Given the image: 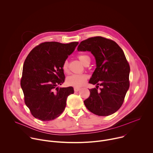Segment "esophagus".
<instances>
[{
  "label": "esophagus",
  "instance_id": "esophagus-1",
  "mask_svg": "<svg viewBox=\"0 0 153 153\" xmlns=\"http://www.w3.org/2000/svg\"><path fill=\"white\" fill-rule=\"evenodd\" d=\"M74 90L75 91H78L80 90V88H78V87H74Z\"/></svg>",
  "mask_w": 153,
  "mask_h": 153
}]
</instances>
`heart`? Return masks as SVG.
<instances>
[{"instance_id": "heart-1", "label": "heart", "mask_w": 153, "mask_h": 153, "mask_svg": "<svg viewBox=\"0 0 153 153\" xmlns=\"http://www.w3.org/2000/svg\"><path fill=\"white\" fill-rule=\"evenodd\" d=\"M78 58L84 65H86L90 62V57L87 54H79L78 56ZM62 69L65 74L68 73V62L67 60H65L63 62ZM87 79V76L85 74H73L69 76L66 78V83L69 85L78 87L82 85L85 82Z\"/></svg>"}]
</instances>
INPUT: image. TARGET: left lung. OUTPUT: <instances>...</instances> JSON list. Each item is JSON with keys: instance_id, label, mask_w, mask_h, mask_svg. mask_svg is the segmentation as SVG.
I'll list each match as a JSON object with an SVG mask.
<instances>
[{"instance_id": "1", "label": "left lung", "mask_w": 153, "mask_h": 153, "mask_svg": "<svg viewBox=\"0 0 153 153\" xmlns=\"http://www.w3.org/2000/svg\"><path fill=\"white\" fill-rule=\"evenodd\" d=\"M77 50L90 51L96 62L89 83L97 87L89 89L90 96L84 101L86 108L99 116L115 113L123 105L130 85V66L123 50L115 41L102 36L82 41ZM98 85L102 86L99 91Z\"/></svg>"}]
</instances>
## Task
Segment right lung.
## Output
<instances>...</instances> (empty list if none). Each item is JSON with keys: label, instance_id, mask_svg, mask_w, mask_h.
<instances>
[{"label": "right lung", "instance_id": "add662e5", "mask_svg": "<svg viewBox=\"0 0 153 153\" xmlns=\"http://www.w3.org/2000/svg\"><path fill=\"white\" fill-rule=\"evenodd\" d=\"M78 44V42H45L35 47L27 56L20 84L25 103L35 118L51 121L65 110L74 88L57 86L65 82L62 65Z\"/></svg>", "mask_w": 153, "mask_h": 153}]
</instances>
